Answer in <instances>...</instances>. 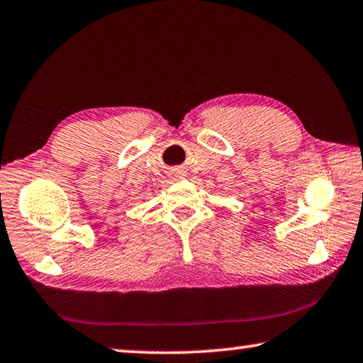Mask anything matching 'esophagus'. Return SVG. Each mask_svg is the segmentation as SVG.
I'll list each match as a JSON object with an SVG mask.
<instances>
[{
	"instance_id": "1",
	"label": "esophagus",
	"mask_w": 363,
	"mask_h": 363,
	"mask_svg": "<svg viewBox=\"0 0 363 363\" xmlns=\"http://www.w3.org/2000/svg\"><path fill=\"white\" fill-rule=\"evenodd\" d=\"M184 176H186V174H182V173H176V177H179V179H182Z\"/></svg>"
}]
</instances>
